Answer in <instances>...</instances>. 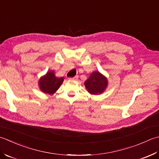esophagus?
Wrapping results in <instances>:
<instances>
[{"instance_id":"esophagus-1","label":"esophagus","mask_w":159,"mask_h":159,"mask_svg":"<svg viewBox=\"0 0 159 159\" xmlns=\"http://www.w3.org/2000/svg\"><path fill=\"white\" fill-rule=\"evenodd\" d=\"M69 80H77V79H78V76H75L73 77H70V78H69Z\"/></svg>"}]
</instances>
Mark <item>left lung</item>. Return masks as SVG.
I'll return each mask as SVG.
<instances>
[{"label": "left lung", "mask_w": 159, "mask_h": 159, "mask_svg": "<svg viewBox=\"0 0 159 159\" xmlns=\"http://www.w3.org/2000/svg\"><path fill=\"white\" fill-rule=\"evenodd\" d=\"M84 84L87 90L90 94L98 95L104 91L108 85V82L106 77L102 75L98 71H95L91 73Z\"/></svg>", "instance_id": "obj_1"}]
</instances>
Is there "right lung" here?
<instances>
[{
  "instance_id": "obj_1",
  "label": "right lung",
  "mask_w": 159,
  "mask_h": 159,
  "mask_svg": "<svg viewBox=\"0 0 159 159\" xmlns=\"http://www.w3.org/2000/svg\"><path fill=\"white\" fill-rule=\"evenodd\" d=\"M63 81V77H56L54 71H48L39 80V86L42 91L51 95L59 89Z\"/></svg>"
}]
</instances>
